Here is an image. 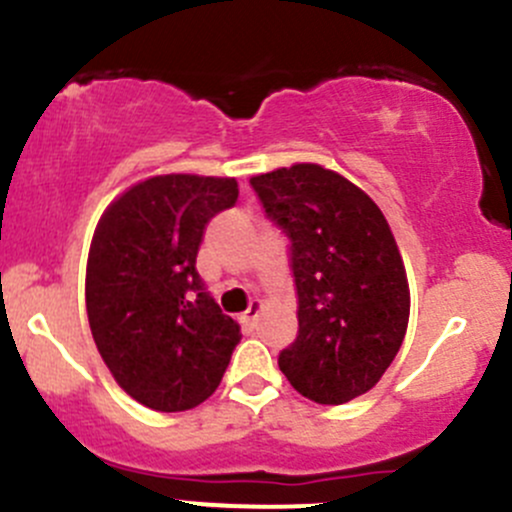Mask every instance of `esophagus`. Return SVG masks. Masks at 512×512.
I'll return each mask as SVG.
<instances>
[{
  "mask_svg": "<svg viewBox=\"0 0 512 512\" xmlns=\"http://www.w3.org/2000/svg\"><path fill=\"white\" fill-rule=\"evenodd\" d=\"M260 311H262V301L260 299L250 301L247 311H245V314H242V324L255 328L257 326V319H260Z\"/></svg>",
  "mask_w": 512,
  "mask_h": 512,
  "instance_id": "esophagus-1",
  "label": "esophagus"
}]
</instances>
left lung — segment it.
<instances>
[{
    "instance_id": "8db88e82",
    "label": "left lung",
    "mask_w": 512,
    "mask_h": 512,
    "mask_svg": "<svg viewBox=\"0 0 512 512\" xmlns=\"http://www.w3.org/2000/svg\"><path fill=\"white\" fill-rule=\"evenodd\" d=\"M289 240L299 331L279 353L294 390L319 405L363 395L390 368L410 319L405 265L383 211L319 164L252 176Z\"/></svg>"
}]
</instances>
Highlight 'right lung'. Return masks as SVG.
<instances>
[{
    "label": "right lung",
    "instance_id": "add662e5",
    "mask_svg": "<svg viewBox=\"0 0 512 512\" xmlns=\"http://www.w3.org/2000/svg\"><path fill=\"white\" fill-rule=\"evenodd\" d=\"M235 203V179L169 174L132 186L100 218L85 277L90 331L112 378L144 407L201 405L240 343L196 270L206 225Z\"/></svg>",
    "mask_w": 512,
    "mask_h": 512
}]
</instances>
